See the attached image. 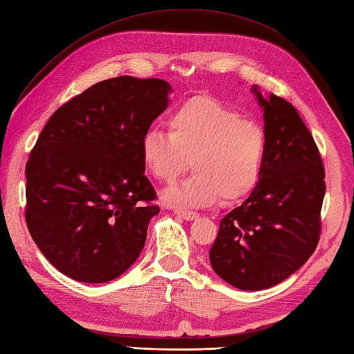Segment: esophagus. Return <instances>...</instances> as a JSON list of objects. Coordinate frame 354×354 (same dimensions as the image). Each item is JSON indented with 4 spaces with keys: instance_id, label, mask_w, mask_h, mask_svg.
Segmentation results:
<instances>
[{
    "instance_id": "obj_1",
    "label": "esophagus",
    "mask_w": 354,
    "mask_h": 354,
    "mask_svg": "<svg viewBox=\"0 0 354 354\" xmlns=\"http://www.w3.org/2000/svg\"><path fill=\"white\" fill-rule=\"evenodd\" d=\"M174 214L178 215L180 218L187 219V221H192V219H197L198 214L197 212H192V210H185V209H174Z\"/></svg>"
}]
</instances>
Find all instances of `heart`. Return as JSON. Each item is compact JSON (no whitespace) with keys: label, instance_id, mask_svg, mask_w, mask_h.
<instances>
[{"label":"heart","instance_id":"obj_1","mask_svg":"<svg viewBox=\"0 0 354 354\" xmlns=\"http://www.w3.org/2000/svg\"><path fill=\"white\" fill-rule=\"evenodd\" d=\"M265 154L262 125L206 95L178 106L168 118V131L150 129L142 138L144 165L160 182H174L192 159L194 174L165 192L168 203L185 206L247 197L261 178Z\"/></svg>","mask_w":354,"mask_h":354}]
</instances>
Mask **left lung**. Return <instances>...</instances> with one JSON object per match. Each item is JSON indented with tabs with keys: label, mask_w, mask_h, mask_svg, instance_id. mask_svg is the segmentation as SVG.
Here are the masks:
<instances>
[{
	"label": "left lung",
	"mask_w": 354,
	"mask_h": 354,
	"mask_svg": "<svg viewBox=\"0 0 354 354\" xmlns=\"http://www.w3.org/2000/svg\"><path fill=\"white\" fill-rule=\"evenodd\" d=\"M263 109L266 154L257 186L219 221L209 251L219 277L243 290L276 286L315 251L326 194L324 167L310 131L286 100H268L253 86Z\"/></svg>",
	"instance_id": "left-lung-1"
}]
</instances>
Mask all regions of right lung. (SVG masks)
<instances>
[{
  "instance_id": "right-lung-1",
  "label": "right lung",
  "mask_w": 354,
  "mask_h": 354,
  "mask_svg": "<svg viewBox=\"0 0 354 354\" xmlns=\"http://www.w3.org/2000/svg\"><path fill=\"white\" fill-rule=\"evenodd\" d=\"M169 92L160 78H109L59 107L39 135L26 165V221L69 279L106 283L142 251L160 210L142 138Z\"/></svg>"
}]
</instances>
